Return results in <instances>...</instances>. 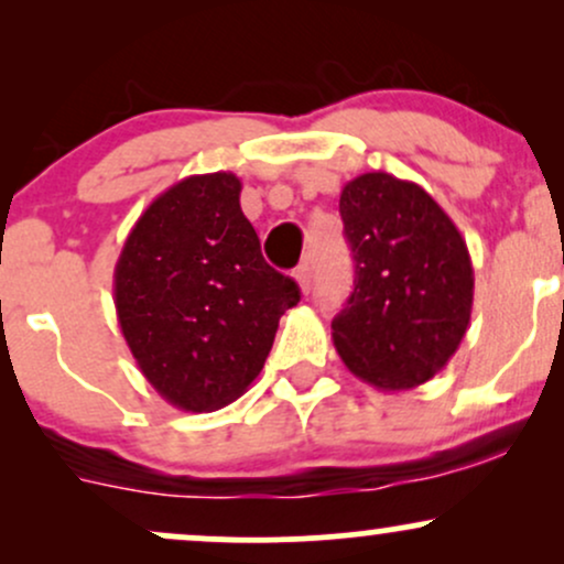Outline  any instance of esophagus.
Segmentation results:
<instances>
[{"instance_id": "1", "label": "esophagus", "mask_w": 564, "mask_h": 564, "mask_svg": "<svg viewBox=\"0 0 564 564\" xmlns=\"http://www.w3.org/2000/svg\"><path fill=\"white\" fill-rule=\"evenodd\" d=\"M294 278H296V283H300L302 294H310V289H313V264L302 262L300 268H296Z\"/></svg>"}]
</instances>
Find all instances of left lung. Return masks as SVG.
Returning a JSON list of instances; mask_svg holds the SVG:
<instances>
[{
    "label": "left lung",
    "instance_id": "1",
    "mask_svg": "<svg viewBox=\"0 0 564 564\" xmlns=\"http://www.w3.org/2000/svg\"><path fill=\"white\" fill-rule=\"evenodd\" d=\"M355 289L332 321L334 347L366 384H424L453 358L471 318L475 270L453 219L422 185L368 172L341 187Z\"/></svg>",
    "mask_w": 564,
    "mask_h": 564
}]
</instances>
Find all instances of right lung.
<instances>
[{
    "mask_svg": "<svg viewBox=\"0 0 564 564\" xmlns=\"http://www.w3.org/2000/svg\"><path fill=\"white\" fill-rule=\"evenodd\" d=\"M241 180L193 174L153 198L113 270L121 334L166 403L206 413L260 377L300 286L264 262Z\"/></svg>",
    "mask_w": 564,
    "mask_h": 564,
    "instance_id": "right-lung-1",
    "label": "right lung"
}]
</instances>
